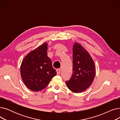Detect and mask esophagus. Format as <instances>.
<instances>
[{
  "label": "esophagus",
  "mask_w": 120,
  "mask_h": 120,
  "mask_svg": "<svg viewBox=\"0 0 120 120\" xmlns=\"http://www.w3.org/2000/svg\"><path fill=\"white\" fill-rule=\"evenodd\" d=\"M56 71H57V74H59L61 72V69H60V68L57 69Z\"/></svg>",
  "instance_id": "34e87169"
}]
</instances>
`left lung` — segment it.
<instances>
[{
	"label": "left lung",
	"instance_id": "left-lung-1",
	"mask_svg": "<svg viewBox=\"0 0 120 120\" xmlns=\"http://www.w3.org/2000/svg\"><path fill=\"white\" fill-rule=\"evenodd\" d=\"M72 74L66 81L68 87L74 92L85 90L91 85L95 75V66L91 56L80 44L73 47Z\"/></svg>",
	"mask_w": 120,
	"mask_h": 120
}]
</instances>
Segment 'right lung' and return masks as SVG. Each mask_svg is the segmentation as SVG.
Here are the masks:
<instances>
[{"label":"right lung","mask_w":120,"mask_h":120,"mask_svg":"<svg viewBox=\"0 0 120 120\" xmlns=\"http://www.w3.org/2000/svg\"><path fill=\"white\" fill-rule=\"evenodd\" d=\"M47 44L45 43L28 53L20 68L22 79L28 89L34 91L43 90L57 74L52 61L47 56Z\"/></svg>","instance_id":"obj_1"}]
</instances>
